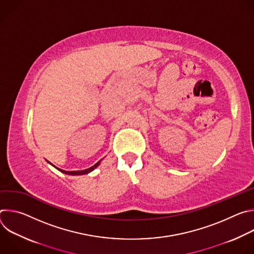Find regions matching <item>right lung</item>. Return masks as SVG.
<instances>
[{"mask_svg":"<svg viewBox=\"0 0 254 254\" xmlns=\"http://www.w3.org/2000/svg\"><path fill=\"white\" fill-rule=\"evenodd\" d=\"M99 163H100V161H98L95 165H93L92 167H90V168H88V169H85V170H82V171H64V170H61V169H58V168H56V169H58L60 172H62V173H64V174H67V175H84V174H88L89 172H91V171H93L98 165H99Z\"/></svg>","mask_w":254,"mask_h":254,"instance_id":"1","label":"right lung"}]
</instances>
